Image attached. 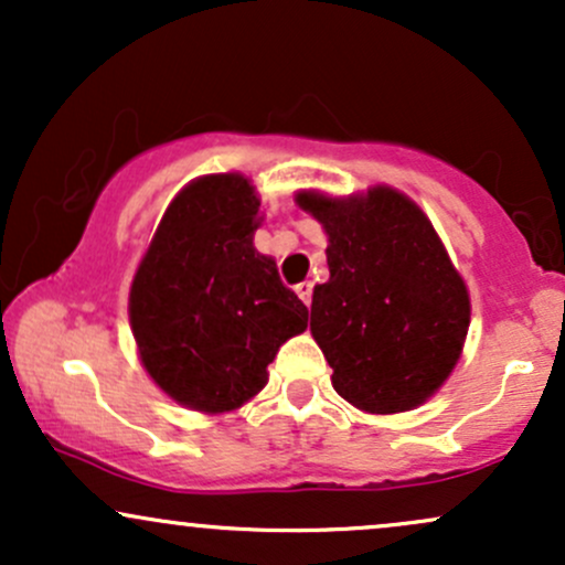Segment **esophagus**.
<instances>
[{
	"label": "esophagus",
	"mask_w": 565,
	"mask_h": 565,
	"mask_svg": "<svg viewBox=\"0 0 565 565\" xmlns=\"http://www.w3.org/2000/svg\"><path fill=\"white\" fill-rule=\"evenodd\" d=\"M295 291H297V297H300L305 305H310V300H313V284H310V281L297 284Z\"/></svg>",
	"instance_id": "obj_1"
}]
</instances>
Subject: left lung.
<instances>
[{
    "label": "left lung",
    "mask_w": 565,
    "mask_h": 565,
    "mask_svg": "<svg viewBox=\"0 0 565 565\" xmlns=\"http://www.w3.org/2000/svg\"><path fill=\"white\" fill-rule=\"evenodd\" d=\"M295 201L329 242L310 334L334 391L369 414L423 406L449 380L470 327L468 284L430 217L391 185L350 196L300 191Z\"/></svg>",
    "instance_id": "8db88e82"
}]
</instances>
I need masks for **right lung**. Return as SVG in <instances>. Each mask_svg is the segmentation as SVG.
Returning <instances> with one entry per match:
<instances>
[{"mask_svg": "<svg viewBox=\"0 0 565 565\" xmlns=\"http://www.w3.org/2000/svg\"><path fill=\"white\" fill-rule=\"evenodd\" d=\"M260 196L238 172L191 180L167 206L129 287L140 364L174 404L244 406L268 364L308 327V308L255 249Z\"/></svg>", "mask_w": 565, "mask_h": 565, "instance_id": "add662e5", "label": "right lung"}]
</instances>
